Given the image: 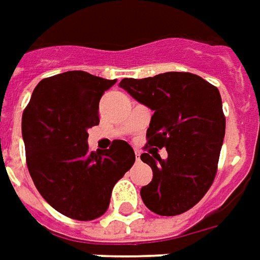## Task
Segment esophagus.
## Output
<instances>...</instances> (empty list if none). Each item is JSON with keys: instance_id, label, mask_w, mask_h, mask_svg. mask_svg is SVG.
I'll return each mask as SVG.
<instances>
[{"instance_id": "esophagus-1", "label": "esophagus", "mask_w": 260, "mask_h": 260, "mask_svg": "<svg viewBox=\"0 0 260 260\" xmlns=\"http://www.w3.org/2000/svg\"><path fill=\"white\" fill-rule=\"evenodd\" d=\"M136 160L140 161V151H136Z\"/></svg>"}]
</instances>
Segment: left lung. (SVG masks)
<instances>
[{
  "mask_svg": "<svg viewBox=\"0 0 260 260\" xmlns=\"http://www.w3.org/2000/svg\"><path fill=\"white\" fill-rule=\"evenodd\" d=\"M120 87L154 110L146 144L154 148L140 157L153 180L141 188V200L158 215H180L201 201L216 175L225 136L219 90L188 72L123 79ZM155 147H166L167 160Z\"/></svg>",
  "mask_w": 260,
  "mask_h": 260,
  "instance_id": "1",
  "label": "left lung"
}]
</instances>
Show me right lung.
Wrapping results in <instances>:
<instances>
[{
  "label": "right lung",
  "instance_id": "1",
  "mask_svg": "<svg viewBox=\"0 0 260 260\" xmlns=\"http://www.w3.org/2000/svg\"><path fill=\"white\" fill-rule=\"evenodd\" d=\"M116 80L69 71L42 79L22 114L26 166L45 201L78 221L109 208L114 184L132 168V146L114 140L90 151L87 130L99 124V102Z\"/></svg>",
  "mask_w": 260,
  "mask_h": 260
}]
</instances>
